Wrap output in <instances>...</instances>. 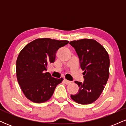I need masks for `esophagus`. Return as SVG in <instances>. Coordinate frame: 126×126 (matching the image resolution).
Instances as JSON below:
<instances>
[{"instance_id":"obj_1","label":"esophagus","mask_w":126,"mask_h":126,"mask_svg":"<svg viewBox=\"0 0 126 126\" xmlns=\"http://www.w3.org/2000/svg\"><path fill=\"white\" fill-rule=\"evenodd\" d=\"M64 82H65V83H66V84H70V83H71V81H69V80H67V79H64Z\"/></svg>"}]
</instances>
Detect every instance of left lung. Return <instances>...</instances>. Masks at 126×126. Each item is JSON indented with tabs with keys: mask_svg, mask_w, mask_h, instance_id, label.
<instances>
[{
	"mask_svg": "<svg viewBox=\"0 0 126 126\" xmlns=\"http://www.w3.org/2000/svg\"><path fill=\"white\" fill-rule=\"evenodd\" d=\"M74 47L84 72V81H75L79 92L70 97L80 104H89L99 97L109 78L110 59L107 51L93 39L84 38L70 42Z\"/></svg>",
	"mask_w": 126,
	"mask_h": 126,
	"instance_id": "8db88e82",
	"label": "left lung"
}]
</instances>
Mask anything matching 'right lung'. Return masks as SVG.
<instances>
[{"mask_svg": "<svg viewBox=\"0 0 126 126\" xmlns=\"http://www.w3.org/2000/svg\"><path fill=\"white\" fill-rule=\"evenodd\" d=\"M67 40L38 38L26 45L16 60V77L23 93L29 100L43 103L51 98L57 85L63 80L46 72L53 63L56 52L69 43Z\"/></svg>", "mask_w": 126, "mask_h": 126, "instance_id": "right-lung-1", "label": "right lung"}]
</instances>
